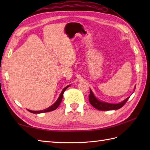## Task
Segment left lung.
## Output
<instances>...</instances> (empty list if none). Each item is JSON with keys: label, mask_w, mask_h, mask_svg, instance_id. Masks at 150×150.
<instances>
[{"label": "left lung", "mask_w": 150, "mask_h": 150, "mask_svg": "<svg viewBox=\"0 0 150 150\" xmlns=\"http://www.w3.org/2000/svg\"><path fill=\"white\" fill-rule=\"evenodd\" d=\"M129 97L126 98L125 100L122 101V103L119 104H109L104 102H101L97 99V98L94 96L93 92L90 90V93L89 95V101L90 104L95 108L102 111H108V110H118L122 108L124 104L126 103V102L129 99Z\"/></svg>", "instance_id": "obj_1"}]
</instances>
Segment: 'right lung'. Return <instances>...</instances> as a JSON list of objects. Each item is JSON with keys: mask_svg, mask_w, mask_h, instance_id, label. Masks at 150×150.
<instances>
[{"mask_svg": "<svg viewBox=\"0 0 150 150\" xmlns=\"http://www.w3.org/2000/svg\"><path fill=\"white\" fill-rule=\"evenodd\" d=\"M69 86V85L67 86L66 87H65L63 89V90L62 91L61 93H60L59 98H58V99H57V100L55 102V103L52 105V106L49 107L48 108H47V109H46V110H41V111H31V110H28L30 112L33 113H45V112H49V111H53V110H56L57 108L59 107L60 104L61 103L62 100V97H63V94H64V93L65 90H66V89L68 88Z\"/></svg>", "mask_w": 150, "mask_h": 150, "instance_id": "obj_1", "label": "right lung"}]
</instances>
